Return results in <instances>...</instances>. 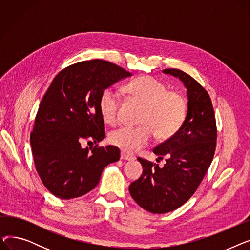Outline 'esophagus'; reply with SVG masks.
I'll use <instances>...</instances> for the list:
<instances>
[{
    "instance_id": "34e87169",
    "label": "esophagus",
    "mask_w": 250,
    "mask_h": 250,
    "mask_svg": "<svg viewBox=\"0 0 250 250\" xmlns=\"http://www.w3.org/2000/svg\"><path fill=\"white\" fill-rule=\"evenodd\" d=\"M121 159H123V160H127V161H133L135 158H134L133 156H129V155H127L126 153L122 152V154H121Z\"/></svg>"
}]
</instances>
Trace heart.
<instances>
[{
	"label": "heart",
	"mask_w": 250,
	"mask_h": 250,
	"mask_svg": "<svg viewBox=\"0 0 250 250\" xmlns=\"http://www.w3.org/2000/svg\"><path fill=\"white\" fill-rule=\"evenodd\" d=\"M127 93L139 100L145 109L141 117L143 125L123 126L110 134L113 146L133 154L147 146L154 135L159 140L174 136L186 120L188 105L181 94L168 91L167 86L151 76L139 77L125 86ZM121 99L112 88L105 89L99 98V110L103 121L115 125L120 118Z\"/></svg>",
	"instance_id": "1"
}]
</instances>
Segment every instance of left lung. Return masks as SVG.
<instances>
[{"label": "left lung", "instance_id": "obj_1", "mask_svg": "<svg viewBox=\"0 0 250 250\" xmlns=\"http://www.w3.org/2000/svg\"><path fill=\"white\" fill-rule=\"evenodd\" d=\"M163 73L185 84L188 101L186 120L177 133L153 150L157 161L166 156L164 167L138 158L143 173L128 188L135 202L153 214L174 211L190 199L211 165L217 140L214 108L206 89L180 70L165 69Z\"/></svg>", "mask_w": 250, "mask_h": 250}]
</instances>
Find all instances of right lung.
Returning <instances> with one entry per match:
<instances>
[{
  "instance_id": "add662e5",
  "label": "right lung",
  "mask_w": 250,
  "mask_h": 250,
  "mask_svg": "<svg viewBox=\"0 0 250 250\" xmlns=\"http://www.w3.org/2000/svg\"><path fill=\"white\" fill-rule=\"evenodd\" d=\"M129 76L112 62L91 60L62 70L49 85L39 104L30 144L39 177L58 198L86 194L98 185L102 170L120 160V149L114 146L84 149L81 144L105 138L100 95Z\"/></svg>"
}]
</instances>
